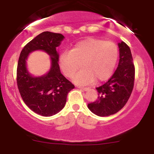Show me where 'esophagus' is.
I'll list each match as a JSON object with an SVG mask.
<instances>
[{"mask_svg": "<svg viewBox=\"0 0 154 154\" xmlns=\"http://www.w3.org/2000/svg\"><path fill=\"white\" fill-rule=\"evenodd\" d=\"M77 88H79V89L82 90V91H87L88 90L90 89L89 88H85V87H82V86H77Z\"/></svg>", "mask_w": 154, "mask_h": 154, "instance_id": "obj_1", "label": "esophagus"}]
</instances>
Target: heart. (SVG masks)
<instances>
[{
    "label": "heart",
    "mask_w": 154,
    "mask_h": 154,
    "mask_svg": "<svg viewBox=\"0 0 154 154\" xmlns=\"http://www.w3.org/2000/svg\"><path fill=\"white\" fill-rule=\"evenodd\" d=\"M119 57L117 45L112 42L97 38H87L76 43L70 52L59 57V66L66 77H72L80 67L83 68L74 77L77 84H88L96 79L103 81L114 72Z\"/></svg>",
    "instance_id": "b5f03b06"
}]
</instances>
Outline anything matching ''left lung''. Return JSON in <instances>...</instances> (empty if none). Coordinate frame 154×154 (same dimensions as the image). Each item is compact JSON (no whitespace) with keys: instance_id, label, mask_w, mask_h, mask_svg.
Instances as JSON below:
<instances>
[{"instance_id":"8db88e82","label":"left lung","mask_w":154,"mask_h":154,"mask_svg":"<svg viewBox=\"0 0 154 154\" xmlns=\"http://www.w3.org/2000/svg\"><path fill=\"white\" fill-rule=\"evenodd\" d=\"M119 61L116 70L106 82L96 88L98 100L88 105L93 114L108 116L116 114L125 106L134 86L135 66L131 51L125 42L118 43Z\"/></svg>"}]
</instances>
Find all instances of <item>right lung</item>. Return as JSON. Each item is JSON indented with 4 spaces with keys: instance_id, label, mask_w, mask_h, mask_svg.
Masks as SVG:
<instances>
[{
    "instance_id": "obj_1",
    "label": "right lung",
    "mask_w": 154,
    "mask_h": 154,
    "mask_svg": "<svg viewBox=\"0 0 154 154\" xmlns=\"http://www.w3.org/2000/svg\"><path fill=\"white\" fill-rule=\"evenodd\" d=\"M64 36L59 33L43 32L29 42L21 52L17 65V81L23 100L32 111L43 116H51L65 106L69 92L75 88L61 73L57 47ZM43 50L51 58V67L41 76L31 75L26 67L29 53Z\"/></svg>"
}]
</instances>
